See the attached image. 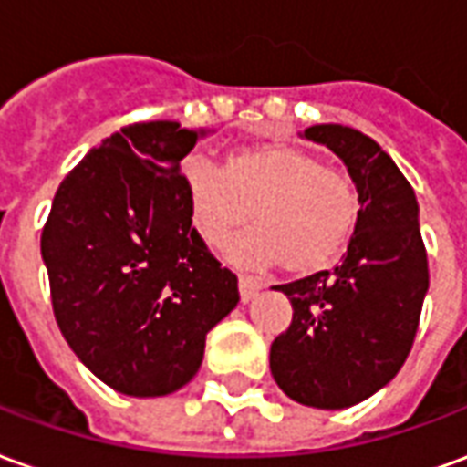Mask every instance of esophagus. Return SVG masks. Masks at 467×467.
<instances>
[{
	"mask_svg": "<svg viewBox=\"0 0 467 467\" xmlns=\"http://www.w3.org/2000/svg\"><path fill=\"white\" fill-rule=\"evenodd\" d=\"M263 290V283L257 277H250V275H240V297L243 303H250L254 300V295Z\"/></svg>",
	"mask_w": 467,
	"mask_h": 467,
	"instance_id": "esophagus-1",
	"label": "esophagus"
}]
</instances>
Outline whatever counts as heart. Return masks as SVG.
Wrapping results in <instances>:
<instances>
[{"instance_id":"heart-1","label":"heart","mask_w":467,"mask_h":467,"mask_svg":"<svg viewBox=\"0 0 467 467\" xmlns=\"http://www.w3.org/2000/svg\"><path fill=\"white\" fill-rule=\"evenodd\" d=\"M182 182L204 243L223 247L253 214L257 230L233 244V257L285 265L295 277L330 270L360 217L350 177L295 144H247L224 157L223 170L192 157L182 164Z\"/></svg>"}]
</instances>
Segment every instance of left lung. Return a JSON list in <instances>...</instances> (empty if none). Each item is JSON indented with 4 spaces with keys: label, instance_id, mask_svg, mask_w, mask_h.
Listing matches in <instances>:
<instances>
[{
    "label": "left lung",
    "instance_id": "left-lung-1",
    "mask_svg": "<svg viewBox=\"0 0 467 467\" xmlns=\"http://www.w3.org/2000/svg\"><path fill=\"white\" fill-rule=\"evenodd\" d=\"M303 137L343 160L360 217L335 270L273 287L287 295L293 323L275 337L270 370L295 402L340 410L402 368L428 293V254L415 192L380 144L343 124H315Z\"/></svg>",
    "mask_w": 467,
    "mask_h": 467
}]
</instances>
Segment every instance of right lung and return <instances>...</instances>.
I'll return each instance as SVG.
<instances>
[{"instance_id":"add662e5","label":"right lung","mask_w":467,"mask_h":467,"mask_svg":"<svg viewBox=\"0 0 467 467\" xmlns=\"http://www.w3.org/2000/svg\"><path fill=\"white\" fill-rule=\"evenodd\" d=\"M202 134L167 119L127 124L62 180L42 230L59 330L99 380L132 398L192 380L207 333L240 303L184 194L180 162Z\"/></svg>"}]
</instances>
